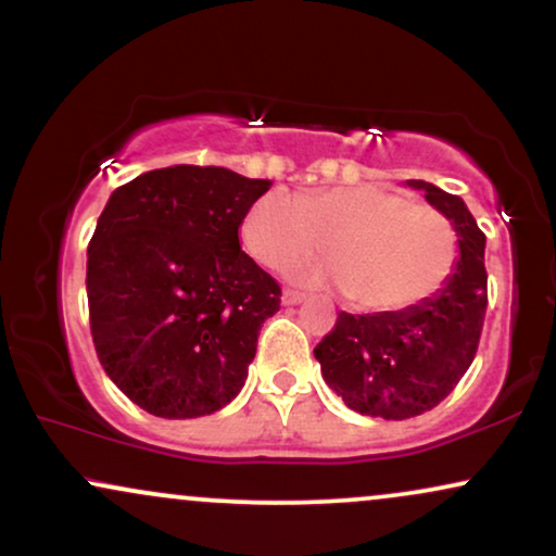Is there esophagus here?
I'll list each match as a JSON object with an SVG mask.
<instances>
[{
    "label": "esophagus",
    "mask_w": 556,
    "mask_h": 556,
    "mask_svg": "<svg viewBox=\"0 0 556 556\" xmlns=\"http://www.w3.org/2000/svg\"><path fill=\"white\" fill-rule=\"evenodd\" d=\"M302 300H305V292H300V290H285V294H282L285 305H300Z\"/></svg>",
    "instance_id": "34e87169"
}]
</instances>
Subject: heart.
<instances>
[{
  "instance_id": "heart-1",
  "label": "heart",
  "mask_w": 556,
  "mask_h": 556,
  "mask_svg": "<svg viewBox=\"0 0 556 556\" xmlns=\"http://www.w3.org/2000/svg\"><path fill=\"white\" fill-rule=\"evenodd\" d=\"M241 241L266 269L287 266L326 245L330 269L313 279L339 282L356 311L392 313L431 298L459 262L448 217L382 187H339L300 197L264 194L243 217Z\"/></svg>"
}]
</instances>
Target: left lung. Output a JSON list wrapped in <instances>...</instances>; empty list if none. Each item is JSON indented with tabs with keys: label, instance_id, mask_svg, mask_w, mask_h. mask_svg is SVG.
Listing matches in <instances>:
<instances>
[{
	"label": "left lung",
	"instance_id": "left-lung-1",
	"mask_svg": "<svg viewBox=\"0 0 556 556\" xmlns=\"http://www.w3.org/2000/svg\"><path fill=\"white\" fill-rule=\"evenodd\" d=\"M426 200L444 213L459 236V262L444 290L392 313H339L315 346L323 379L362 416L405 420L431 410L472 364L488 311L484 233L462 197L428 181Z\"/></svg>",
	"mask_w": 556,
	"mask_h": 556
}]
</instances>
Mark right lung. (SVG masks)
Returning <instances> with one entry per match:
<instances>
[{"label":"right lung","mask_w":556,"mask_h":556,"mask_svg":"<svg viewBox=\"0 0 556 556\" xmlns=\"http://www.w3.org/2000/svg\"><path fill=\"white\" fill-rule=\"evenodd\" d=\"M271 185L223 166L153 168L117 187L87 249L89 328L123 395L200 418L241 392L282 287L238 228Z\"/></svg>","instance_id":"right-lung-1"}]
</instances>
